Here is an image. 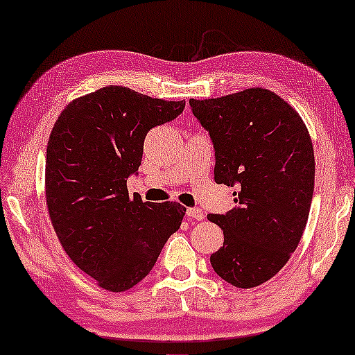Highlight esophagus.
<instances>
[{
	"label": "esophagus",
	"mask_w": 355,
	"mask_h": 355,
	"mask_svg": "<svg viewBox=\"0 0 355 355\" xmlns=\"http://www.w3.org/2000/svg\"><path fill=\"white\" fill-rule=\"evenodd\" d=\"M187 216L192 218V220H197V221H202L203 220V211L200 208H187Z\"/></svg>",
	"instance_id": "obj_1"
}]
</instances>
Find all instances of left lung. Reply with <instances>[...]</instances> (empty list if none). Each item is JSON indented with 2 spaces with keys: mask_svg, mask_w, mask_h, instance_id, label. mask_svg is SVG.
Masks as SVG:
<instances>
[{
  "mask_svg": "<svg viewBox=\"0 0 355 355\" xmlns=\"http://www.w3.org/2000/svg\"><path fill=\"white\" fill-rule=\"evenodd\" d=\"M189 103L215 147V181L237 187L236 208L207 216L225 234L211 266L236 288H255L288 263L307 225L312 139L297 111L261 87Z\"/></svg>",
  "mask_w": 355,
  "mask_h": 355,
  "instance_id": "left-lung-1",
  "label": "left lung"
}]
</instances>
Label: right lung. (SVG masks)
<instances>
[{
	"mask_svg": "<svg viewBox=\"0 0 355 355\" xmlns=\"http://www.w3.org/2000/svg\"><path fill=\"white\" fill-rule=\"evenodd\" d=\"M184 106V100L110 85L72 100L51 129L45 166L51 225L69 259L111 293L134 288L150 273L186 215L178 202H144L128 191L145 135Z\"/></svg>",
	"mask_w": 355,
	"mask_h": 355,
	"instance_id": "add662e5",
	"label": "right lung"
}]
</instances>
